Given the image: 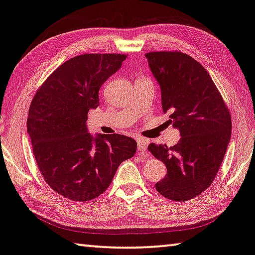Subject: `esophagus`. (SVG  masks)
Listing matches in <instances>:
<instances>
[{"label": "esophagus", "mask_w": 255, "mask_h": 255, "mask_svg": "<svg viewBox=\"0 0 255 255\" xmlns=\"http://www.w3.org/2000/svg\"><path fill=\"white\" fill-rule=\"evenodd\" d=\"M147 146H148V140L147 139H143V138H140V139L137 140L138 151L146 152L147 151Z\"/></svg>", "instance_id": "1"}]
</instances>
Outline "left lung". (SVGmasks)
Wrapping results in <instances>:
<instances>
[{"label":"left lung","instance_id":"left-lung-1","mask_svg":"<svg viewBox=\"0 0 255 255\" xmlns=\"http://www.w3.org/2000/svg\"><path fill=\"white\" fill-rule=\"evenodd\" d=\"M145 57L160 87L163 112L169 113V123L182 137L169 148L148 146L167 168L155 187L169 200H191L204 192L219 172L231 139V115L211 76L196 60L167 51Z\"/></svg>","mask_w":255,"mask_h":255}]
</instances>
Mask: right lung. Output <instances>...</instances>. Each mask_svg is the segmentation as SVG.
Instances as JSON below:
<instances>
[{
  "mask_svg": "<svg viewBox=\"0 0 255 255\" xmlns=\"http://www.w3.org/2000/svg\"><path fill=\"white\" fill-rule=\"evenodd\" d=\"M127 55L82 54L51 73L32 100L27 133L36 164L49 186L75 202L94 200L112 183L137 142L113 133L92 135L87 115L99 106V89Z\"/></svg>",
  "mask_w": 255,
  "mask_h": 255,
  "instance_id": "add662e5",
  "label": "right lung"
}]
</instances>
